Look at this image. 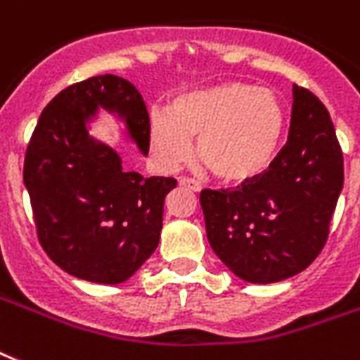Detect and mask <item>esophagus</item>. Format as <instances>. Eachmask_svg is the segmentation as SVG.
<instances>
[{"label":"esophagus","instance_id":"obj_1","mask_svg":"<svg viewBox=\"0 0 360 360\" xmlns=\"http://www.w3.org/2000/svg\"><path fill=\"white\" fill-rule=\"evenodd\" d=\"M180 186L191 189V191H195V193H198V191L202 189V186H200L195 178H182V180H180Z\"/></svg>","mask_w":360,"mask_h":360}]
</instances>
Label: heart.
<instances>
[{"mask_svg": "<svg viewBox=\"0 0 360 360\" xmlns=\"http://www.w3.org/2000/svg\"><path fill=\"white\" fill-rule=\"evenodd\" d=\"M286 126L283 100L269 89L226 82L172 96L148 117V146L163 171L193 158L221 182L243 184L269 169Z\"/></svg>", "mask_w": 360, "mask_h": 360, "instance_id": "heart-1", "label": "heart"}]
</instances>
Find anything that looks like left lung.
<instances>
[{"mask_svg":"<svg viewBox=\"0 0 360 360\" xmlns=\"http://www.w3.org/2000/svg\"><path fill=\"white\" fill-rule=\"evenodd\" d=\"M286 145L266 172L236 189H204L206 236L241 281L278 283L312 264L326 245L344 188V158L327 108L294 85Z\"/></svg>","mask_w":360,"mask_h":360,"instance_id":"left-lung-1","label":"left lung"}]
</instances>
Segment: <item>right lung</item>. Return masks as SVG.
Here are the masks:
<instances>
[{"instance_id":"add662e5","label":"right lung","mask_w":360,"mask_h":360,"mask_svg":"<svg viewBox=\"0 0 360 360\" xmlns=\"http://www.w3.org/2000/svg\"><path fill=\"white\" fill-rule=\"evenodd\" d=\"M100 109L117 115L148 154L139 91L113 74L89 77L61 91L40 115L25 152L24 186L46 255L77 278L120 284L156 251L163 204L176 180L122 169L119 152L89 134Z\"/></svg>"}]
</instances>
